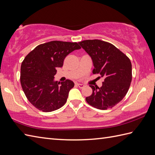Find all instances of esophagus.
I'll return each mask as SVG.
<instances>
[{"label": "esophagus", "mask_w": 155, "mask_h": 155, "mask_svg": "<svg viewBox=\"0 0 155 155\" xmlns=\"http://www.w3.org/2000/svg\"><path fill=\"white\" fill-rule=\"evenodd\" d=\"M77 85L79 87L81 88V89L84 88V86H85L84 84H77Z\"/></svg>", "instance_id": "esophagus-1"}]
</instances>
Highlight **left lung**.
Here are the masks:
<instances>
[{"mask_svg":"<svg viewBox=\"0 0 155 155\" xmlns=\"http://www.w3.org/2000/svg\"><path fill=\"white\" fill-rule=\"evenodd\" d=\"M91 57L93 74L104 78L103 85H89L91 95L85 98L91 106L100 110L112 108L126 96L132 80L130 58L112 44L98 39L79 42Z\"/></svg>","mask_w":155,"mask_h":155,"instance_id":"obj_1","label":"left lung"}]
</instances>
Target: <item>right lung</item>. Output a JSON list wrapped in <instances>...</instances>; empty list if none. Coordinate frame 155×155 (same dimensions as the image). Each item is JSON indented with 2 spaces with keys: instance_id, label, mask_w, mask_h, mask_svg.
Segmentation results:
<instances>
[{
  "instance_id": "obj_1",
  "label": "right lung",
  "mask_w": 155,
  "mask_h": 155,
  "mask_svg": "<svg viewBox=\"0 0 155 155\" xmlns=\"http://www.w3.org/2000/svg\"><path fill=\"white\" fill-rule=\"evenodd\" d=\"M78 43L52 41L38 45L25 56L21 65L20 83L28 101L43 112L61 108L66 101L72 81H54L56 68L63 66L66 56L80 49Z\"/></svg>"
}]
</instances>
